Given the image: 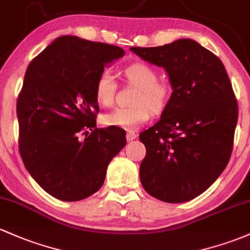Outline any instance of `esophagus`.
<instances>
[{"label":"esophagus","instance_id":"1","mask_svg":"<svg viewBox=\"0 0 250 250\" xmlns=\"http://www.w3.org/2000/svg\"><path fill=\"white\" fill-rule=\"evenodd\" d=\"M137 137H138V135H137L136 131H127V133H126V139L127 141H133Z\"/></svg>","mask_w":250,"mask_h":250}]
</instances>
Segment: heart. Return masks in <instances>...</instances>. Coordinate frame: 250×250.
<instances>
[{"instance_id": "heart-1", "label": "heart", "mask_w": 250, "mask_h": 250, "mask_svg": "<svg viewBox=\"0 0 250 250\" xmlns=\"http://www.w3.org/2000/svg\"><path fill=\"white\" fill-rule=\"evenodd\" d=\"M128 83L136 85L133 95V106L115 108L104 117V124L117 126L125 130H135L149 120L152 109L160 113L168 103L170 88L165 81H158L157 72L154 68L142 62L130 64L124 70ZM118 84L113 72L104 70L99 74L95 81V98L103 106H112L117 94Z\"/></svg>"}]
</instances>
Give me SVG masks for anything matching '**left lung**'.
Wrapping results in <instances>:
<instances>
[{
    "label": "left lung",
    "instance_id": "1",
    "mask_svg": "<svg viewBox=\"0 0 250 250\" xmlns=\"http://www.w3.org/2000/svg\"><path fill=\"white\" fill-rule=\"evenodd\" d=\"M130 50L163 66L173 88L160 122L139 135L146 147L139 167L142 186L166 203L194 199L231 156L238 106L227 70L216 55L190 39Z\"/></svg>",
    "mask_w": 250,
    "mask_h": 250
}]
</instances>
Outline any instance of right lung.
<instances>
[{"label": "right lung", "mask_w": 250, "mask_h": 250, "mask_svg": "<svg viewBox=\"0 0 250 250\" xmlns=\"http://www.w3.org/2000/svg\"><path fill=\"white\" fill-rule=\"evenodd\" d=\"M124 55L119 46L64 36L26 70L17 103L19 151L32 178L57 199L98 192L125 146L123 128L96 127L95 98L99 74Z\"/></svg>", "instance_id": "1"}]
</instances>
